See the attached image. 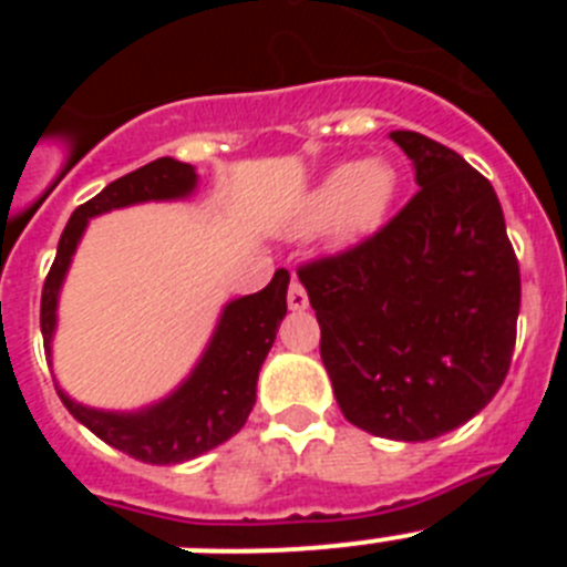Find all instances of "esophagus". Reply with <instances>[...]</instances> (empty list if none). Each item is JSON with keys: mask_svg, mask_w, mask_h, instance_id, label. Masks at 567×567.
<instances>
[{"mask_svg": "<svg viewBox=\"0 0 567 567\" xmlns=\"http://www.w3.org/2000/svg\"><path fill=\"white\" fill-rule=\"evenodd\" d=\"M287 303H289V309H292V312H303V309L309 307V295H307V289H303V284H300L298 278H292V284H289Z\"/></svg>", "mask_w": 567, "mask_h": 567, "instance_id": "34e87169", "label": "esophagus"}]
</instances>
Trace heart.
I'll return each mask as SVG.
<instances>
[{"label": "heart", "instance_id": "obj_1", "mask_svg": "<svg viewBox=\"0 0 567 567\" xmlns=\"http://www.w3.org/2000/svg\"><path fill=\"white\" fill-rule=\"evenodd\" d=\"M398 195V169L385 158L346 162L329 169L295 207L287 229L312 235L327 229L334 244L349 247L383 224Z\"/></svg>", "mask_w": 567, "mask_h": 567}]
</instances>
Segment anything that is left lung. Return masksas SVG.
<instances>
[{"mask_svg":"<svg viewBox=\"0 0 567 567\" xmlns=\"http://www.w3.org/2000/svg\"><path fill=\"white\" fill-rule=\"evenodd\" d=\"M389 138L412 158L417 195L378 235L298 278L343 417L423 443L468 423L503 385L519 264L488 178L412 130Z\"/></svg>","mask_w":567,"mask_h":567,"instance_id":"obj_1","label":"left lung"}]
</instances>
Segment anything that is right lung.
<instances>
[{
    "label": "right lung",
    "instance_id": "obj_1",
    "mask_svg": "<svg viewBox=\"0 0 567 567\" xmlns=\"http://www.w3.org/2000/svg\"><path fill=\"white\" fill-rule=\"evenodd\" d=\"M198 187L193 164L155 158L133 173L115 178L96 198L76 207L59 238L56 260L42 289V338L48 363L53 365V334L59 323V292L73 264L90 218L147 202H184ZM289 272L278 269L267 287L255 295L229 300L218 315L207 349L193 372L167 398L135 409L107 412L56 392L64 409L107 445L150 465H175L202 457L215 445L227 443L247 423L255 405L258 372L275 343L280 320L287 315Z\"/></svg>",
    "mask_w": 567,
    "mask_h": 567
}]
</instances>
